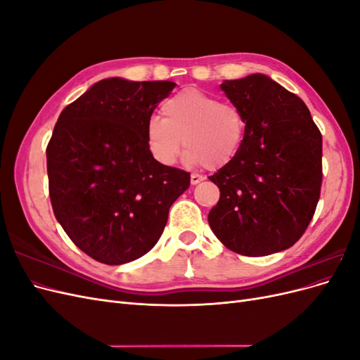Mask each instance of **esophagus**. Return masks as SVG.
Returning a JSON list of instances; mask_svg holds the SVG:
<instances>
[{"mask_svg":"<svg viewBox=\"0 0 360 360\" xmlns=\"http://www.w3.org/2000/svg\"><path fill=\"white\" fill-rule=\"evenodd\" d=\"M204 179H205V177H204V176H200V174H192V176H191V183H192V184H198V183H201Z\"/></svg>","mask_w":360,"mask_h":360,"instance_id":"esophagus-1","label":"esophagus"}]
</instances>
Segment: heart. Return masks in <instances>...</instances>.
Returning a JSON list of instances; mask_svg holds the SVG:
<instances>
[{
    "label": "heart",
    "mask_w": 360,
    "mask_h": 360,
    "mask_svg": "<svg viewBox=\"0 0 360 360\" xmlns=\"http://www.w3.org/2000/svg\"><path fill=\"white\" fill-rule=\"evenodd\" d=\"M162 117L146 126L147 147L160 165L171 167L188 147L184 160L192 165L221 168L242 147L245 117L233 103L198 89H184L162 103Z\"/></svg>",
    "instance_id": "b5f03b06"
}]
</instances>
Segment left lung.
<instances>
[{"mask_svg":"<svg viewBox=\"0 0 360 360\" xmlns=\"http://www.w3.org/2000/svg\"><path fill=\"white\" fill-rule=\"evenodd\" d=\"M221 89L246 127L237 156L209 177L221 191L209 213L212 231L246 257L288 249L320 200V130L300 97L266 75L224 81Z\"/></svg>","mask_w":360,"mask_h":360,"instance_id":"8db88e82","label":"left lung"}]
</instances>
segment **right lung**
I'll return each mask as SVG.
<instances>
[{
  "label": "right lung",
  "instance_id": "add662e5",
  "mask_svg": "<svg viewBox=\"0 0 360 360\" xmlns=\"http://www.w3.org/2000/svg\"><path fill=\"white\" fill-rule=\"evenodd\" d=\"M171 81L96 82L64 108L46 147L53 214L81 250L118 266L146 255L160 238L172 202L191 174L160 165L146 126Z\"/></svg>",
  "mask_w": 360,
  "mask_h": 360
}]
</instances>
